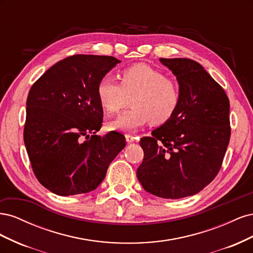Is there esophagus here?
Listing matches in <instances>:
<instances>
[{"instance_id": "1", "label": "esophagus", "mask_w": 253, "mask_h": 253, "mask_svg": "<svg viewBox=\"0 0 253 253\" xmlns=\"http://www.w3.org/2000/svg\"><path fill=\"white\" fill-rule=\"evenodd\" d=\"M135 139H136V137L134 136V135H131V134H126V142H133V141H135Z\"/></svg>"}]
</instances>
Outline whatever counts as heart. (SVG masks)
<instances>
[{"instance_id":"1","label":"heart","mask_w":253,"mask_h":253,"mask_svg":"<svg viewBox=\"0 0 253 253\" xmlns=\"http://www.w3.org/2000/svg\"><path fill=\"white\" fill-rule=\"evenodd\" d=\"M120 84L104 77L97 85V97L106 114H116L128 104L132 109L110 121L115 131L134 132L144 125L169 121L179 104L178 84L148 64H135L121 72Z\"/></svg>"}]
</instances>
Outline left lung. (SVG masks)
<instances>
[{
	"mask_svg": "<svg viewBox=\"0 0 253 253\" xmlns=\"http://www.w3.org/2000/svg\"><path fill=\"white\" fill-rule=\"evenodd\" d=\"M159 60L176 76L179 104L169 121L140 139L143 160L137 178L147 192L178 200L200 192L220 170L231 135L230 103L196 61Z\"/></svg>",
	"mask_w": 253,
	"mask_h": 253,
	"instance_id": "1",
	"label": "left lung"
}]
</instances>
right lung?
<instances>
[{
    "mask_svg": "<svg viewBox=\"0 0 253 253\" xmlns=\"http://www.w3.org/2000/svg\"><path fill=\"white\" fill-rule=\"evenodd\" d=\"M120 60L74 55L38 79L26 101L24 142L37 179L61 196L87 193L104 179L125 136L101 128L103 110L97 85Z\"/></svg>",
    "mask_w": 253,
    "mask_h": 253,
    "instance_id": "obj_1",
    "label": "right lung"
}]
</instances>
